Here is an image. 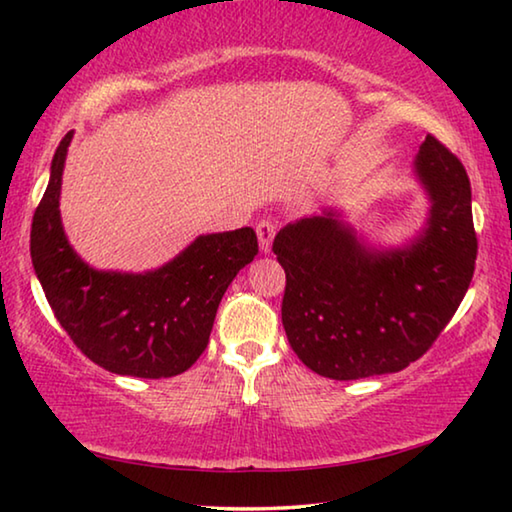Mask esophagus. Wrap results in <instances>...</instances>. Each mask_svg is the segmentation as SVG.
<instances>
[{
  "label": "esophagus",
  "instance_id": "1",
  "mask_svg": "<svg viewBox=\"0 0 512 512\" xmlns=\"http://www.w3.org/2000/svg\"><path fill=\"white\" fill-rule=\"evenodd\" d=\"M273 237H275V223L271 219H264L257 223V239H259V250L262 253H271L273 246Z\"/></svg>",
  "mask_w": 512,
  "mask_h": 512
}]
</instances>
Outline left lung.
Listing matches in <instances>:
<instances>
[{
	"mask_svg": "<svg viewBox=\"0 0 512 512\" xmlns=\"http://www.w3.org/2000/svg\"><path fill=\"white\" fill-rule=\"evenodd\" d=\"M413 176L429 212L400 246L368 244L336 207L277 232L273 253L287 273L284 332L318 375L348 381L400 372L431 348L470 287L476 235L461 160L427 135Z\"/></svg>",
	"mask_w": 512,
	"mask_h": 512,
	"instance_id": "left-lung-1",
	"label": "left lung"
}]
</instances>
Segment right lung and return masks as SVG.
Returning <instances> with one entry per match:
<instances>
[{
    "label": "right lung",
    "mask_w": 512,
    "mask_h": 512,
    "mask_svg": "<svg viewBox=\"0 0 512 512\" xmlns=\"http://www.w3.org/2000/svg\"><path fill=\"white\" fill-rule=\"evenodd\" d=\"M72 137L69 131L58 144L31 225V262L49 307L76 348L108 372L142 379L180 375L207 348L225 289L255 259V230L198 235L153 271H99L72 248L60 219Z\"/></svg>",
    "instance_id": "1"
}]
</instances>
